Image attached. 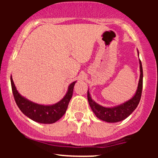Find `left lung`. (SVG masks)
I'll use <instances>...</instances> for the list:
<instances>
[{"label": "left lung", "instance_id": "1", "mask_svg": "<svg viewBox=\"0 0 158 158\" xmlns=\"http://www.w3.org/2000/svg\"><path fill=\"white\" fill-rule=\"evenodd\" d=\"M139 55V52H138ZM139 69H140V76L138 83L137 89L135 96L131 99L122 104L116 106L114 107H104L99 105L93 100L90 97V93L88 90V101L89 105L94 111L95 115L99 119L104 121L106 122L115 123L125 119L128 117L130 114L136 109L139 104L140 98L142 96V85H143V71H142V62L139 60Z\"/></svg>", "mask_w": 158, "mask_h": 158}]
</instances>
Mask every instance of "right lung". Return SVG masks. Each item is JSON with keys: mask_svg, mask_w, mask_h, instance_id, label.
Listing matches in <instances>:
<instances>
[{"mask_svg": "<svg viewBox=\"0 0 158 158\" xmlns=\"http://www.w3.org/2000/svg\"><path fill=\"white\" fill-rule=\"evenodd\" d=\"M10 83L13 94L17 106L21 112L34 122L41 124H53L65 114L69 102L72 98L73 88L76 81L73 82L68 86V92L59 102L53 105H42L34 103L21 96L16 90L12 77Z\"/></svg>", "mask_w": 158, "mask_h": 158, "instance_id": "add662e5", "label": "right lung"}]
</instances>
